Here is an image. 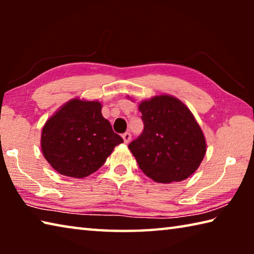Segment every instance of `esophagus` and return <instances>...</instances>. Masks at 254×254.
Instances as JSON below:
<instances>
[{"label": "esophagus", "instance_id": "34e87169", "mask_svg": "<svg viewBox=\"0 0 254 254\" xmlns=\"http://www.w3.org/2000/svg\"><path fill=\"white\" fill-rule=\"evenodd\" d=\"M131 133L130 132H126L124 133V134L122 135V137H123V140H124V142L126 143H128L131 141Z\"/></svg>", "mask_w": 254, "mask_h": 254}]
</instances>
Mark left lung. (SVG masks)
<instances>
[{"instance_id": "obj_1", "label": "left lung", "mask_w": 254, "mask_h": 254, "mask_svg": "<svg viewBox=\"0 0 254 254\" xmlns=\"http://www.w3.org/2000/svg\"><path fill=\"white\" fill-rule=\"evenodd\" d=\"M144 128L128 144L142 173L153 182H182L198 168L206 153L204 133L178 98L159 95L140 103Z\"/></svg>"}]
</instances>
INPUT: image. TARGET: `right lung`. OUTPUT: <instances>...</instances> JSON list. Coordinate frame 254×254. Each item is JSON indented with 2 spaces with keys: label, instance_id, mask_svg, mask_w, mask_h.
Instances as JSON below:
<instances>
[{
  "label": "right lung",
  "instance_id": "add662e5",
  "mask_svg": "<svg viewBox=\"0 0 254 254\" xmlns=\"http://www.w3.org/2000/svg\"><path fill=\"white\" fill-rule=\"evenodd\" d=\"M123 139L102 115L97 101L72 98L42 127L41 150L60 175L84 178L104 165Z\"/></svg>",
  "mask_w": 254,
  "mask_h": 254
}]
</instances>
